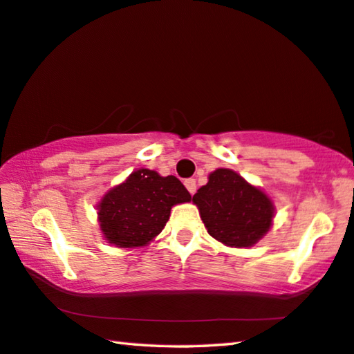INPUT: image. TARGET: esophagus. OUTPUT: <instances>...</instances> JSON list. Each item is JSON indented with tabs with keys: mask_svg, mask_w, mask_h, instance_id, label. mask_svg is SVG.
Listing matches in <instances>:
<instances>
[{
	"mask_svg": "<svg viewBox=\"0 0 354 354\" xmlns=\"http://www.w3.org/2000/svg\"><path fill=\"white\" fill-rule=\"evenodd\" d=\"M184 185H185V187H187V190L190 192V195H194L195 192H196V181H195L194 178L185 179V181H184Z\"/></svg>",
	"mask_w": 354,
	"mask_h": 354,
	"instance_id": "1",
	"label": "esophagus"
}]
</instances>
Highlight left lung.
<instances>
[{
	"mask_svg": "<svg viewBox=\"0 0 354 354\" xmlns=\"http://www.w3.org/2000/svg\"><path fill=\"white\" fill-rule=\"evenodd\" d=\"M201 220L215 240L227 246H252L265 235L274 207L260 189H255L229 169H218L209 183L194 195Z\"/></svg>",
	"mask_w": 354,
	"mask_h": 354,
	"instance_id": "obj_1",
	"label": "left lung"
}]
</instances>
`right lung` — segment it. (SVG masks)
I'll use <instances>...</instances> for the list:
<instances>
[{
    "label": "right lung",
    "instance_id": "add662e5",
    "mask_svg": "<svg viewBox=\"0 0 354 354\" xmlns=\"http://www.w3.org/2000/svg\"><path fill=\"white\" fill-rule=\"evenodd\" d=\"M190 194L176 176H160L140 169L108 192L99 204V221L108 243L139 248L151 241L170 218L175 204L190 201Z\"/></svg>",
    "mask_w": 354,
    "mask_h": 354
}]
</instances>
